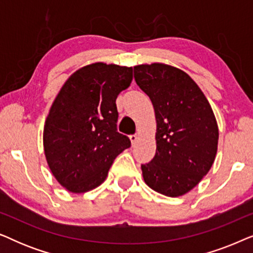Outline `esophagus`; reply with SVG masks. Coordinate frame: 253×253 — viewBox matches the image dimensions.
<instances>
[{
	"mask_svg": "<svg viewBox=\"0 0 253 253\" xmlns=\"http://www.w3.org/2000/svg\"><path fill=\"white\" fill-rule=\"evenodd\" d=\"M137 139H138L137 134H131V136H130V140H131V143H132V145L137 143Z\"/></svg>",
	"mask_w": 253,
	"mask_h": 253,
	"instance_id": "obj_1",
	"label": "esophagus"
}]
</instances>
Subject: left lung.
<instances>
[{
  "label": "left lung",
  "mask_w": 253,
  "mask_h": 253,
  "mask_svg": "<svg viewBox=\"0 0 253 253\" xmlns=\"http://www.w3.org/2000/svg\"><path fill=\"white\" fill-rule=\"evenodd\" d=\"M134 81L150 96L157 120V152L141 165L152 190L185 195L212 167L219 127L209 100L188 74L164 63L133 67Z\"/></svg>",
  "instance_id": "1"
}]
</instances>
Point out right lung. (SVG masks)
<instances>
[{
	"instance_id": "obj_1",
	"label": "right lung",
	"mask_w": 253,
	"mask_h": 253,
	"mask_svg": "<svg viewBox=\"0 0 253 253\" xmlns=\"http://www.w3.org/2000/svg\"><path fill=\"white\" fill-rule=\"evenodd\" d=\"M131 82L132 68L98 62L74 72L55 98L44 122L43 150L51 174L68 191L95 189L131 146L116 127V98Z\"/></svg>"
}]
</instances>
